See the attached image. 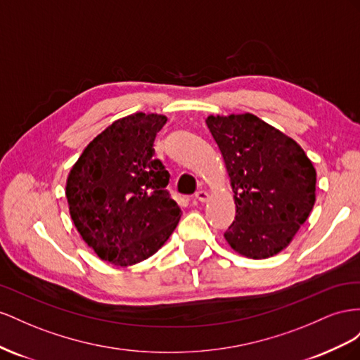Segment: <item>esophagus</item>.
<instances>
[{"label": "esophagus", "mask_w": 360, "mask_h": 360, "mask_svg": "<svg viewBox=\"0 0 360 360\" xmlns=\"http://www.w3.org/2000/svg\"><path fill=\"white\" fill-rule=\"evenodd\" d=\"M196 199L199 200V202H207L208 200V193L205 191V190H199V191H196Z\"/></svg>", "instance_id": "34e87169"}]
</instances>
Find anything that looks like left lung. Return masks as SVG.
<instances>
[{
    "label": "left lung",
    "instance_id": "8db88e82",
    "mask_svg": "<svg viewBox=\"0 0 360 360\" xmlns=\"http://www.w3.org/2000/svg\"><path fill=\"white\" fill-rule=\"evenodd\" d=\"M233 190L224 232L233 250L265 259L291 243L315 203L316 172L297 143L250 112L207 119Z\"/></svg>",
    "mask_w": 360,
    "mask_h": 360
}]
</instances>
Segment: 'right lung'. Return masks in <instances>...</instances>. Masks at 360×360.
Here are the masks:
<instances>
[{
  "instance_id": "1",
  "label": "right lung",
  "mask_w": 360,
  "mask_h": 360,
  "mask_svg": "<svg viewBox=\"0 0 360 360\" xmlns=\"http://www.w3.org/2000/svg\"><path fill=\"white\" fill-rule=\"evenodd\" d=\"M167 119L134 112L91 140L72 167L66 198L70 217L101 259L127 266L148 259L181 219L170 198V174L152 158Z\"/></svg>"
}]
</instances>
